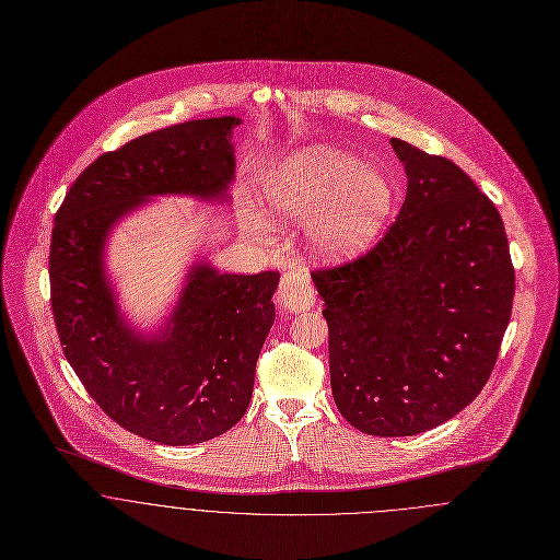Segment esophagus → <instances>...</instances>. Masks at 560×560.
<instances>
[{"instance_id":"34e87169","label":"esophagus","mask_w":560,"mask_h":560,"mask_svg":"<svg viewBox=\"0 0 560 560\" xmlns=\"http://www.w3.org/2000/svg\"><path fill=\"white\" fill-rule=\"evenodd\" d=\"M279 303L283 310L292 311V313L307 311L315 305L313 285H311L310 277L303 270H288L281 277Z\"/></svg>"}]
</instances>
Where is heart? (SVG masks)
<instances>
[{
    "instance_id": "b5f03b06",
    "label": "heart",
    "mask_w": 560,
    "mask_h": 560,
    "mask_svg": "<svg viewBox=\"0 0 560 560\" xmlns=\"http://www.w3.org/2000/svg\"><path fill=\"white\" fill-rule=\"evenodd\" d=\"M261 197L275 223H311V247L330 261L368 249L393 208V188L382 172L326 145L285 156L264 180Z\"/></svg>"
}]
</instances>
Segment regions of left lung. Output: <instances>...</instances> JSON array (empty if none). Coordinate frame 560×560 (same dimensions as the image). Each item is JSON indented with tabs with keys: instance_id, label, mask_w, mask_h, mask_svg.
I'll return each instance as SVG.
<instances>
[{
	"instance_id": "left-lung-1",
	"label": "left lung",
	"mask_w": 560,
	"mask_h": 560,
	"mask_svg": "<svg viewBox=\"0 0 560 560\" xmlns=\"http://www.w3.org/2000/svg\"><path fill=\"white\" fill-rule=\"evenodd\" d=\"M408 190L368 255L311 275L328 322L330 388L370 435H417L486 386L515 275L497 206L448 159L390 139Z\"/></svg>"
}]
</instances>
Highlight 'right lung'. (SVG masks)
Listing matches in <instances>:
<instances>
[{"instance_id": "add662e5", "label": "right lung", "mask_w": 560, "mask_h": 560, "mask_svg": "<svg viewBox=\"0 0 560 560\" xmlns=\"http://www.w3.org/2000/svg\"><path fill=\"white\" fill-rule=\"evenodd\" d=\"M241 125L203 118L137 137L98 156L56 214L49 277L63 354L105 415L159 444L206 442L245 417L279 272L230 275L197 257L172 313L141 330L120 307L105 249L120 221L154 197L225 203Z\"/></svg>"}]
</instances>
